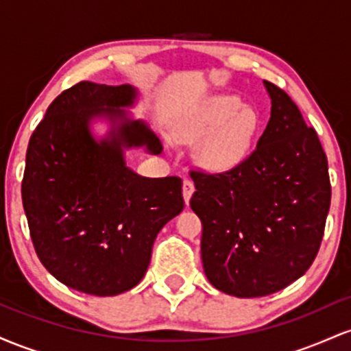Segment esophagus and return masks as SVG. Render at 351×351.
I'll list each match as a JSON object with an SVG mask.
<instances>
[{"instance_id":"esophagus-1","label":"esophagus","mask_w":351,"mask_h":351,"mask_svg":"<svg viewBox=\"0 0 351 351\" xmlns=\"http://www.w3.org/2000/svg\"><path fill=\"white\" fill-rule=\"evenodd\" d=\"M193 193H195V183H193L191 180H184L183 181V198L186 201V204L189 203V199H191Z\"/></svg>"}]
</instances>
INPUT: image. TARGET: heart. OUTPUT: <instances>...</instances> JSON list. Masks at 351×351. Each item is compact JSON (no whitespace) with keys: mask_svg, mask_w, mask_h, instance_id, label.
<instances>
[{"mask_svg":"<svg viewBox=\"0 0 351 351\" xmlns=\"http://www.w3.org/2000/svg\"><path fill=\"white\" fill-rule=\"evenodd\" d=\"M257 120L252 110L241 108L234 95H216L204 100L181 123L178 138L201 140L199 158L213 170H231L249 155Z\"/></svg>","mask_w":351,"mask_h":351,"instance_id":"obj_1","label":"heart"}]
</instances>
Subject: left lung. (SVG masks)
Masks as SVG:
<instances>
[{
    "instance_id": "obj_1",
    "label": "left lung",
    "mask_w": 351,
    "mask_h": 351,
    "mask_svg": "<svg viewBox=\"0 0 351 351\" xmlns=\"http://www.w3.org/2000/svg\"><path fill=\"white\" fill-rule=\"evenodd\" d=\"M264 86L272 108L257 147L228 171H189L204 274L217 291L244 299L280 291L307 272L332 198L315 128L287 92Z\"/></svg>"
}]
</instances>
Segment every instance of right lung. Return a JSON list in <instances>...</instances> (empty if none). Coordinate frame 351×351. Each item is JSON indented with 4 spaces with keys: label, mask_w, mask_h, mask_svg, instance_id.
I'll use <instances>...</instances> for the list:
<instances>
[{
    "label": "right lung",
    "mask_w": 351,
    "mask_h": 351,
    "mask_svg": "<svg viewBox=\"0 0 351 351\" xmlns=\"http://www.w3.org/2000/svg\"><path fill=\"white\" fill-rule=\"evenodd\" d=\"M130 86L75 84L52 100L29 138L21 183L34 251L67 287L117 295L135 287L155 237L184 208L178 176L145 178L123 162L122 145L163 152L143 122L127 120L110 140L88 132L95 115L123 117Z\"/></svg>",
    "instance_id": "right-lung-1"
}]
</instances>
